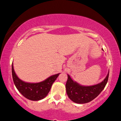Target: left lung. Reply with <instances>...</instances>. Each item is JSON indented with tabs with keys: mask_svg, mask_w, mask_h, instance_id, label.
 <instances>
[{
	"mask_svg": "<svg viewBox=\"0 0 121 121\" xmlns=\"http://www.w3.org/2000/svg\"><path fill=\"white\" fill-rule=\"evenodd\" d=\"M109 74V70L104 81L91 86L81 85L73 81L70 76L68 74V80L65 85L68 96L73 102L77 104H86L91 102L104 90L108 82Z\"/></svg>",
	"mask_w": 121,
	"mask_h": 121,
	"instance_id": "left-lung-1",
	"label": "left lung"
}]
</instances>
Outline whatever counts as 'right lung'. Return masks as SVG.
I'll use <instances>...</instances> for the list:
<instances>
[{
	"mask_svg": "<svg viewBox=\"0 0 121 121\" xmlns=\"http://www.w3.org/2000/svg\"><path fill=\"white\" fill-rule=\"evenodd\" d=\"M12 74L15 86L23 96L31 101H39L48 95L52 84L59 76L60 73L52 75L40 82H26L17 77L14 71L12 63Z\"/></svg>",
	"mask_w": 121,
	"mask_h": 121,
	"instance_id": "1",
	"label": "right lung"
}]
</instances>
